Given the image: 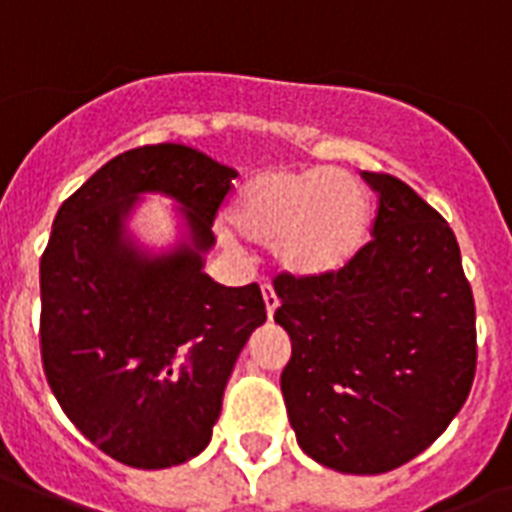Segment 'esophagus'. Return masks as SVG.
Returning <instances> with one entry per match:
<instances>
[{
	"label": "esophagus",
	"mask_w": 512,
	"mask_h": 512,
	"mask_svg": "<svg viewBox=\"0 0 512 512\" xmlns=\"http://www.w3.org/2000/svg\"><path fill=\"white\" fill-rule=\"evenodd\" d=\"M263 300H265V311H268V319H273V313L279 308V295H276V289L271 284H265L263 287Z\"/></svg>",
	"instance_id": "obj_1"
}]
</instances>
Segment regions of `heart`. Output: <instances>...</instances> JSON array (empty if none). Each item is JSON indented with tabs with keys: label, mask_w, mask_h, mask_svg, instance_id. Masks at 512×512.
<instances>
[{
	"label": "heart",
	"mask_w": 512,
	"mask_h": 512,
	"mask_svg": "<svg viewBox=\"0 0 512 512\" xmlns=\"http://www.w3.org/2000/svg\"><path fill=\"white\" fill-rule=\"evenodd\" d=\"M228 220L257 244H271L284 273L297 279L337 276L356 260L372 231L364 183L332 167L263 170L233 196Z\"/></svg>",
	"instance_id": "obj_1"
}]
</instances>
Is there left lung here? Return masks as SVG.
I'll return each mask as SVG.
<instances>
[{
    "label": "left lung",
    "instance_id": "8db88e82",
    "mask_svg": "<svg viewBox=\"0 0 512 512\" xmlns=\"http://www.w3.org/2000/svg\"><path fill=\"white\" fill-rule=\"evenodd\" d=\"M364 177L380 193L374 239L337 276H279L273 316L292 342L281 393L297 444L350 476L425 452L476 374V305L452 228L398 177Z\"/></svg>",
    "mask_w": 512,
    "mask_h": 512
}]
</instances>
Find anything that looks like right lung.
Returning a JSON list of instances; mask_svg holds the SVG:
<instances>
[{"mask_svg": "<svg viewBox=\"0 0 512 512\" xmlns=\"http://www.w3.org/2000/svg\"><path fill=\"white\" fill-rule=\"evenodd\" d=\"M236 175L183 143L132 148L52 223L39 263L44 374L68 420L130 468H172L207 449L236 358L265 324L257 284L204 273ZM151 192L176 201L167 245L131 228Z\"/></svg>", "mask_w": 512, "mask_h": 512, "instance_id": "add662e5", "label": "right lung"}]
</instances>
